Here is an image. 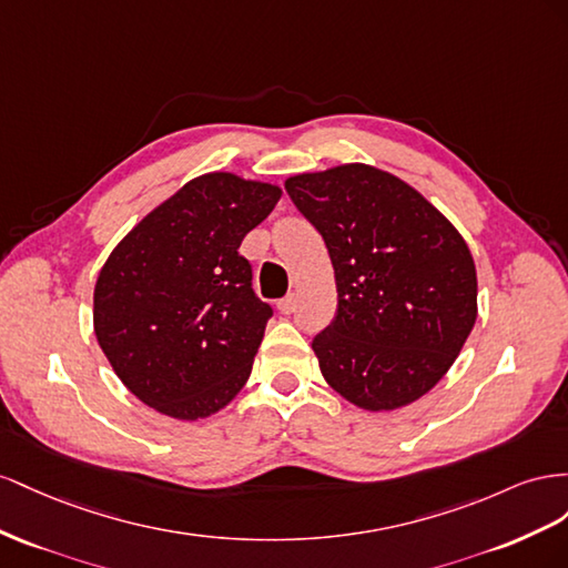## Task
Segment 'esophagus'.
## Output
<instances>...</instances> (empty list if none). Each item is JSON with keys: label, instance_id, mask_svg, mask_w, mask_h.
Masks as SVG:
<instances>
[{"label": "esophagus", "instance_id": "esophagus-1", "mask_svg": "<svg viewBox=\"0 0 568 568\" xmlns=\"http://www.w3.org/2000/svg\"><path fill=\"white\" fill-rule=\"evenodd\" d=\"M295 306H297V297H295V293H293V295H287V297H283V300L278 302V310H281V314H293V312H295Z\"/></svg>", "mask_w": 568, "mask_h": 568}]
</instances>
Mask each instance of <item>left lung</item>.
<instances>
[{
	"label": "left lung",
	"mask_w": 568,
	"mask_h": 568,
	"mask_svg": "<svg viewBox=\"0 0 568 568\" xmlns=\"http://www.w3.org/2000/svg\"><path fill=\"white\" fill-rule=\"evenodd\" d=\"M285 190L335 271V316L312 339L323 378L368 412L426 395L478 314L464 237L414 187L374 166L302 173Z\"/></svg>",
	"instance_id": "left-lung-1"
}]
</instances>
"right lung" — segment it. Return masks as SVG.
I'll use <instances>...</instances> for the list:
<instances>
[{"instance_id": "add662e5", "label": "right lung", "mask_w": 568, "mask_h": 568, "mask_svg": "<svg viewBox=\"0 0 568 568\" xmlns=\"http://www.w3.org/2000/svg\"><path fill=\"white\" fill-rule=\"evenodd\" d=\"M281 187L206 173L111 252L94 285V335L116 376L152 409L194 420L247 383L271 304L237 250Z\"/></svg>"}]
</instances>
